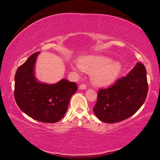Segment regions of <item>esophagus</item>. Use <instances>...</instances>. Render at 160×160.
Segmentation results:
<instances>
[{
    "label": "esophagus",
    "instance_id": "34e87169",
    "mask_svg": "<svg viewBox=\"0 0 160 160\" xmlns=\"http://www.w3.org/2000/svg\"><path fill=\"white\" fill-rule=\"evenodd\" d=\"M79 88L80 89V90H85V89H87V85L85 83H82L79 86Z\"/></svg>",
    "mask_w": 160,
    "mask_h": 160
}]
</instances>
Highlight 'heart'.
I'll return each instance as SVG.
<instances>
[{
	"label": "heart",
	"mask_w": 160,
	"mask_h": 160,
	"mask_svg": "<svg viewBox=\"0 0 160 160\" xmlns=\"http://www.w3.org/2000/svg\"><path fill=\"white\" fill-rule=\"evenodd\" d=\"M80 67L83 71L92 74V80L98 85H108L118 77L121 66L117 62H112L105 56H88L80 61Z\"/></svg>",
	"instance_id": "1"
}]
</instances>
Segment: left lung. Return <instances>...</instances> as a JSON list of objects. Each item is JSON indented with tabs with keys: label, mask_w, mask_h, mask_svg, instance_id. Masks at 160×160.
Segmentation results:
<instances>
[{
	"label": "left lung",
	"mask_w": 160,
	"mask_h": 160,
	"mask_svg": "<svg viewBox=\"0 0 160 160\" xmlns=\"http://www.w3.org/2000/svg\"><path fill=\"white\" fill-rule=\"evenodd\" d=\"M148 92L145 67L138 63L126 77L109 88L99 89L93 111L103 122H119L137 112L145 102Z\"/></svg>",
	"instance_id": "left-lung-1"
}]
</instances>
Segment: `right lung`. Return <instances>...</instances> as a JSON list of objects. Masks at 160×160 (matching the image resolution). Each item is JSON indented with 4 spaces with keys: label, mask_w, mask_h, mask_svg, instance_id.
<instances>
[{
    "label": "right lung",
    "mask_w": 160,
    "mask_h": 160,
    "mask_svg": "<svg viewBox=\"0 0 160 160\" xmlns=\"http://www.w3.org/2000/svg\"><path fill=\"white\" fill-rule=\"evenodd\" d=\"M39 53L31 55L16 71L15 99L19 108L29 117L44 123H56L66 113L70 97L78 86L66 79L53 85L38 82L34 68Z\"/></svg>",
    "instance_id": "obj_1"
}]
</instances>
